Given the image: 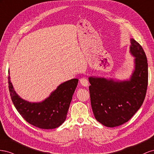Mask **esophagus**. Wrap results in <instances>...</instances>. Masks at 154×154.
<instances>
[{"label": "esophagus", "instance_id": "obj_1", "mask_svg": "<svg viewBox=\"0 0 154 154\" xmlns=\"http://www.w3.org/2000/svg\"><path fill=\"white\" fill-rule=\"evenodd\" d=\"M80 82H81V84L83 86H85V87H87L88 86V85H89L88 81V79H87L86 77L81 78V80H80Z\"/></svg>", "mask_w": 154, "mask_h": 154}]
</instances>
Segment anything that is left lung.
<instances>
[{
    "label": "left lung",
    "mask_w": 154,
    "mask_h": 154,
    "mask_svg": "<svg viewBox=\"0 0 154 154\" xmlns=\"http://www.w3.org/2000/svg\"><path fill=\"white\" fill-rule=\"evenodd\" d=\"M130 51L135 57V69L129 81H115L90 77L92 110L96 120L107 127L128 121L141 106L148 86V63L142 46L131 38Z\"/></svg>",
    "instance_id": "8db88e82"
}]
</instances>
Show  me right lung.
Here are the masks:
<instances>
[{"instance_id":"obj_1","label":"right lung","mask_w":154,"mask_h":154,"mask_svg":"<svg viewBox=\"0 0 154 154\" xmlns=\"http://www.w3.org/2000/svg\"><path fill=\"white\" fill-rule=\"evenodd\" d=\"M78 81L73 79L63 82L41 103H29L21 99L13 87L10 75L8 87L12 102L21 116L30 125L48 130L57 128L66 120Z\"/></svg>"}]
</instances>
